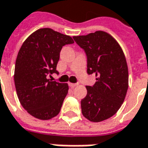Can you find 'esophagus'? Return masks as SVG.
Masks as SVG:
<instances>
[{"instance_id": "1", "label": "esophagus", "mask_w": 148, "mask_h": 148, "mask_svg": "<svg viewBox=\"0 0 148 148\" xmlns=\"http://www.w3.org/2000/svg\"><path fill=\"white\" fill-rule=\"evenodd\" d=\"M76 86H78V84H77V83H69V86H70V87H72V88L76 87Z\"/></svg>"}]
</instances>
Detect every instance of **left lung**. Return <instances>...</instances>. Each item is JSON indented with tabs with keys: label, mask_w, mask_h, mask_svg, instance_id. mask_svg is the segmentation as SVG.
<instances>
[{
	"label": "left lung",
	"mask_w": 148,
	"mask_h": 148,
	"mask_svg": "<svg viewBox=\"0 0 148 148\" xmlns=\"http://www.w3.org/2000/svg\"><path fill=\"white\" fill-rule=\"evenodd\" d=\"M73 39L87 55L88 74L95 73L97 77L94 86H86L87 95L81 100V112L92 122L103 121L117 112L126 96V58L116 39L103 31Z\"/></svg>",
	"instance_id": "1"
}]
</instances>
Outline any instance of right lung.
I'll list each match as a JSON object with an SVG mask.
<instances>
[{
	"instance_id": "obj_1",
	"label": "right lung",
	"mask_w": 148,
	"mask_h": 148,
	"mask_svg": "<svg viewBox=\"0 0 148 148\" xmlns=\"http://www.w3.org/2000/svg\"><path fill=\"white\" fill-rule=\"evenodd\" d=\"M72 43L70 36L40 28L22 45L15 62L14 85L21 105L32 116L46 121L59 113L68 85L50 81L47 76L58 72L62 46Z\"/></svg>"
}]
</instances>
